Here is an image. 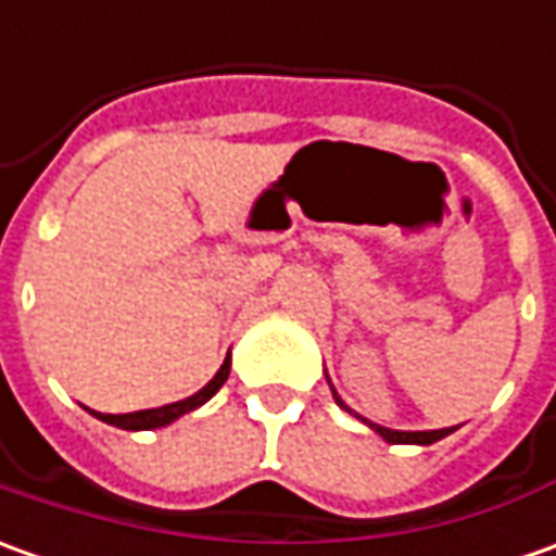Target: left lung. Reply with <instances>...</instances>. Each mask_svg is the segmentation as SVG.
<instances>
[{"label": "left lung", "mask_w": 556, "mask_h": 556, "mask_svg": "<svg viewBox=\"0 0 556 556\" xmlns=\"http://www.w3.org/2000/svg\"><path fill=\"white\" fill-rule=\"evenodd\" d=\"M334 399H338V395H334ZM338 405H343L341 399H338ZM346 410H350V407H346ZM368 426H371L374 432H380V435L387 438L389 444H435V441H441V438L453 432V429H435V432H395V429H383V426H374V422H368Z\"/></svg>", "instance_id": "1"}]
</instances>
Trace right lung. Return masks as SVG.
<instances>
[{
	"label": "right lung",
	"instance_id": "add662e5",
	"mask_svg": "<svg viewBox=\"0 0 556 556\" xmlns=\"http://www.w3.org/2000/svg\"><path fill=\"white\" fill-rule=\"evenodd\" d=\"M228 374H230V358H225V365L218 368V374H215L213 380L200 389V392H194L191 399H182V402H173V405H164V407H151V410H136V414H97V417H100L103 422H109V426L130 429V432H136V429H161V426H167V422L179 420V417L188 414V410L200 407L203 402H210L215 392L222 389V383L228 380Z\"/></svg>",
	"mask_w": 556,
	"mask_h": 556
}]
</instances>
